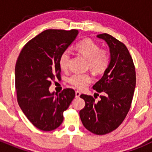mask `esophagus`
<instances>
[{"mask_svg": "<svg viewBox=\"0 0 152 152\" xmlns=\"http://www.w3.org/2000/svg\"><path fill=\"white\" fill-rule=\"evenodd\" d=\"M80 96V92L79 91H75V97L78 98L79 96Z\"/></svg>", "mask_w": 152, "mask_h": 152, "instance_id": "esophagus-1", "label": "esophagus"}]
</instances>
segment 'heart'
I'll use <instances>...</instances> for the list:
<instances>
[{
    "mask_svg": "<svg viewBox=\"0 0 152 152\" xmlns=\"http://www.w3.org/2000/svg\"><path fill=\"white\" fill-rule=\"evenodd\" d=\"M75 51L88 59V67L93 72L100 75L106 72L110 62V55L106 49H100L99 44L91 39H84L75 45ZM71 52L64 50L60 55L58 64L62 71H67L69 66ZM89 74H75L70 77L68 82L78 89L84 88L91 82Z\"/></svg>",
    "mask_w": 152,
    "mask_h": 152,
    "instance_id": "b5f03b06",
    "label": "heart"
}]
</instances>
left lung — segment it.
Returning <instances> with one entry per match:
<instances>
[{
    "label": "left lung",
    "mask_w": 152,
    "mask_h": 152,
    "mask_svg": "<svg viewBox=\"0 0 152 152\" xmlns=\"http://www.w3.org/2000/svg\"><path fill=\"white\" fill-rule=\"evenodd\" d=\"M97 37L109 45L110 62L102 78L93 86V89L102 94L100 100L95 101L92 96L81 94L85 107L79 114L88 131L105 135L117 129L129 113L136 77L133 61L126 45L107 33L99 34Z\"/></svg>",
    "instance_id": "left-lung-1"
}]
</instances>
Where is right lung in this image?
<instances>
[{"label": "right lung", "instance_id": "add662e5", "mask_svg": "<svg viewBox=\"0 0 152 152\" xmlns=\"http://www.w3.org/2000/svg\"><path fill=\"white\" fill-rule=\"evenodd\" d=\"M77 34V29H46L29 40L17 58V102L29 122L42 131H52L62 123L63 112L75 96L72 88L51 94L49 88L52 80H61L60 55Z\"/></svg>", "mask_w": 152, "mask_h": 152}]
</instances>
